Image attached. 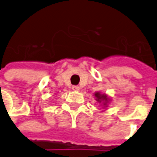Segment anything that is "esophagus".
<instances>
[{"mask_svg": "<svg viewBox=\"0 0 157 157\" xmlns=\"http://www.w3.org/2000/svg\"><path fill=\"white\" fill-rule=\"evenodd\" d=\"M72 90H74V91H79V87L78 86H72Z\"/></svg>", "mask_w": 157, "mask_h": 157, "instance_id": "esophagus-1", "label": "esophagus"}]
</instances>
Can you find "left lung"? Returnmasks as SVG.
Listing matches in <instances>:
<instances>
[{
    "mask_svg": "<svg viewBox=\"0 0 157 157\" xmlns=\"http://www.w3.org/2000/svg\"><path fill=\"white\" fill-rule=\"evenodd\" d=\"M96 100L98 101L99 104H101L104 107H107L108 103L110 101V98H108L106 94L105 93H100V92H95Z\"/></svg>",
    "mask_w": 157,
    "mask_h": 157,
    "instance_id": "1",
    "label": "left lung"
}]
</instances>
